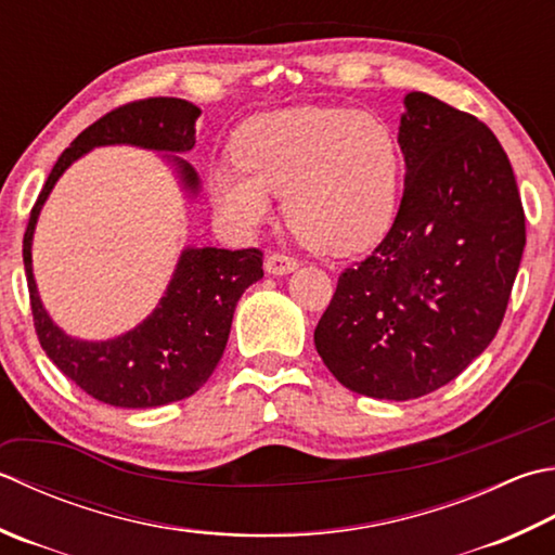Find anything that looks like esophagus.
<instances>
[{
  "instance_id": "obj_1",
  "label": "esophagus",
  "mask_w": 555,
  "mask_h": 555,
  "mask_svg": "<svg viewBox=\"0 0 555 555\" xmlns=\"http://www.w3.org/2000/svg\"><path fill=\"white\" fill-rule=\"evenodd\" d=\"M296 267H298V259L288 257L284 253H269L267 259H264V269H267V274H271V276H286Z\"/></svg>"
}]
</instances>
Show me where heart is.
<instances>
[{"mask_svg":"<svg viewBox=\"0 0 555 555\" xmlns=\"http://www.w3.org/2000/svg\"><path fill=\"white\" fill-rule=\"evenodd\" d=\"M399 141L385 119L334 105L259 115L235 139V158L209 172L216 214L249 233L286 197V221L302 243L332 255L375 245L395 221Z\"/></svg>","mask_w":555,"mask_h":555,"instance_id":"b5f03b06","label":"heart"}]
</instances>
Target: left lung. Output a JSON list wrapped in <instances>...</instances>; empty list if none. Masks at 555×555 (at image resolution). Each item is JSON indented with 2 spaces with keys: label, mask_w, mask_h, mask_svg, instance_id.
Instances as JSON below:
<instances>
[{
  "label": "left lung",
  "mask_w": 555,
  "mask_h": 555,
  "mask_svg": "<svg viewBox=\"0 0 555 555\" xmlns=\"http://www.w3.org/2000/svg\"><path fill=\"white\" fill-rule=\"evenodd\" d=\"M397 141V219L341 271L314 349L351 392L406 401L448 385L493 341L527 235L513 166L474 115L411 91Z\"/></svg>",
  "instance_id": "left-lung-1"
}]
</instances>
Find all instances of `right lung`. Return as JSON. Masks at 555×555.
<instances>
[{
  "instance_id": "obj_1",
  "label": "right lung",
  "mask_w": 555,
  "mask_h": 555,
  "mask_svg": "<svg viewBox=\"0 0 555 555\" xmlns=\"http://www.w3.org/2000/svg\"><path fill=\"white\" fill-rule=\"evenodd\" d=\"M199 115V107L182 98H146L107 113L62 151L30 209L24 267L40 346L74 385L103 404L151 409L197 392L221 361L237 300L264 276L262 253L257 247H184L166 293L144 322L115 339L86 341L60 330L38 296L30 255L38 216L62 172L95 146L127 144L166 154L163 158L176 168L182 192L197 197V170L170 154L192 151Z\"/></svg>"
}]
</instances>
